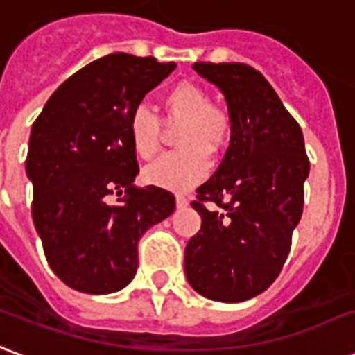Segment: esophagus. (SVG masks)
Masks as SVG:
<instances>
[{"instance_id":"34e87169","label":"esophagus","mask_w":355,"mask_h":355,"mask_svg":"<svg viewBox=\"0 0 355 355\" xmlns=\"http://www.w3.org/2000/svg\"><path fill=\"white\" fill-rule=\"evenodd\" d=\"M187 205H189V200L183 197V195H178V197H175V206H178V208H185Z\"/></svg>"}]
</instances>
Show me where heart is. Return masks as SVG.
I'll use <instances>...</instances> for the list:
<instances>
[{
	"label": "heart",
	"mask_w": 355,
	"mask_h": 355,
	"mask_svg": "<svg viewBox=\"0 0 355 355\" xmlns=\"http://www.w3.org/2000/svg\"><path fill=\"white\" fill-rule=\"evenodd\" d=\"M168 125H180L175 145L180 150L162 157L145 170L147 182L170 191H187L205 180L210 170V153L230 143L233 118L230 110L212 105L205 87L193 82L172 85L162 97ZM160 120L147 107H137L128 122L133 150L143 160H153L160 153Z\"/></svg>",
	"instance_id": "b5f03b06"
}]
</instances>
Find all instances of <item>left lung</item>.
I'll use <instances>...</instances> for the list:
<instances>
[{"label": "left lung", "mask_w": 355, "mask_h": 355, "mask_svg": "<svg viewBox=\"0 0 355 355\" xmlns=\"http://www.w3.org/2000/svg\"><path fill=\"white\" fill-rule=\"evenodd\" d=\"M220 87L233 118L222 164L197 189L202 225L185 246L189 285L210 300L245 302L285 263L304 208L310 160L304 135L270 82L243 62H195ZM214 202L222 211H208Z\"/></svg>", "instance_id": "obj_1"}]
</instances>
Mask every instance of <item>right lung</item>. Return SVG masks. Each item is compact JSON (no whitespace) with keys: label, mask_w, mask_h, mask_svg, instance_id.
Here are the masks:
<instances>
[{"label":"right lung","mask_w":355,"mask_h":355,"mask_svg":"<svg viewBox=\"0 0 355 355\" xmlns=\"http://www.w3.org/2000/svg\"><path fill=\"white\" fill-rule=\"evenodd\" d=\"M173 69L110 53L62 82L32 125V220L51 270L74 291L124 288L137 271L141 235L175 208L170 191L133 185L139 166L128 135L133 110Z\"/></svg>","instance_id":"obj_1"}]
</instances>
